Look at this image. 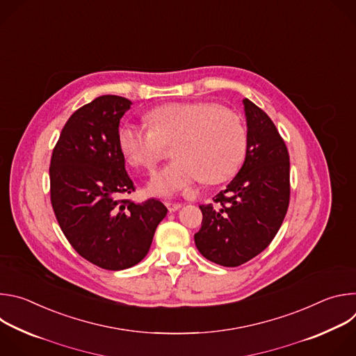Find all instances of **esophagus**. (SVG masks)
Listing matches in <instances>:
<instances>
[{
    "instance_id": "obj_1",
    "label": "esophagus",
    "mask_w": 356,
    "mask_h": 356,
    "mask_svg": "<svg viewBox=\"0 0 356 356\" xmlns=\"http://www.w3.org/2000/svg\"><path fill=\"white\" fill-rule=\"evenodd\" d=\"M166 207L169 209V211L170 213H175V211H177L179 209H181V204H180V202H166Z\"/></svg>"
}]
</instances>
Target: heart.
<instances>
[{"label":"heart","mask_w":356,"mask_h":356,"mask_svg":"<svg viewBox=\"0 0 356 356\" xmlns=\"http://www.w3.org/2000/svg\"><path fill=\"white\" fill-rule=\"evenodd\" d=\"M150 128L135 124L118 131V146L129 165L154 170L175 145L176 162L147 184L152 195L172 197L204 179L216 184L229 179L243 161L246 132L239 117L213 103H170L146 115Z\"/></svg>","instance_id":"heart-1"}]
</instances>
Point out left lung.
Masks as SVG:
<instances>
[{
    "instance_id": "left-lung-1",
    "label": "left lung",
    "mask_w": 356,
    "mask_h": 356,
    "mask_svg": "<svg viewBox=\"0 0 356 356\" xmlns=\"http://www.w3.org/2000/svg\"><path fill=\"white\" fill-rule=\"evenodd\" d=\"M246 118V154L238 175L200 206L201 229L194 242L206 259L227 268L239 266L268 248L289 207L290 162L284 140L258 106L242 99Z\"/></svg>"
}]
</instances>
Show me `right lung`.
<instances>
[{"label":"right lung","mask_w":356,"mask_h":356,"mask_svg":"<svg viewBox=\"0 0 356 356\" xmlns=\"http://www.w3.org/2000/svg\"><path fill=\"white\" fill-rule=\"evenodd\" d=\"M132 103L101 95L66 122L50 161V200L58 222L79 255L107 269L139 264L156 227L166 217L163 202L122 200L135 190L118 146L120 120Z\"/></svg>","instance_id":"obj_1"}]
</instances>
